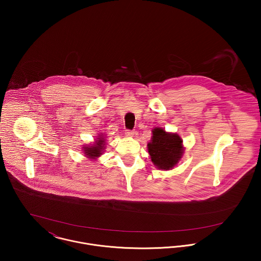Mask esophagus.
<instances>
[{"label":"esophagus","mask_w":261,"mask_h":261,"mask_svg":"<svg viewBox=\"0 0 261 261\" xmlns=\"http://www.w3.org/2000/svg\"><path fill=\"white\" fill-rule=\"evenodd\" d=\"M125 135L127 137H129V138H133V137H135L136 132H134V130H125Z\"/></svg>","instance_id":"esophagus-1"}]
</instances>
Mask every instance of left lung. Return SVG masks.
Here are the masks:
<instances>
[{
    "label": "left lung",
    "mask_w": 261,
    "mask_h": 261,
    "mask_svg": "<svg viewBox=\"0 0 261 261\" xmlns=\"http://www.w3.org/2000/svg\"><path fill=\"white\" fill-rule=\"evenodd\" d=\"M151 135L148 151L152 164L162 171L172 170L178 165L185 151L183 140L176 133H168L159 126L152 128Z\"/></svg>",
    "instance_id": "obj_1"
}]
</instances>
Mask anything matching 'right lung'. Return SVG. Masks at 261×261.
<instances>
[{
	"mask_svg": "<svg viewBox=\"0 0 261 261\" xmlns=\"http://www.w3.org/2000/svg\"><path fill=\"white\" fill-rule=\"evenodd\" d=\"M106 146H107V138L103 133H100L98 134V136H96L92 144L84 145L82 147V151L86 158L96 161L100 155H102Z\"/></svg>",
	"mask_w": 261,
	"mask_h": 261,
	"instance_id": "obj_1",
	"label": "right lung"
}]
</instances>
